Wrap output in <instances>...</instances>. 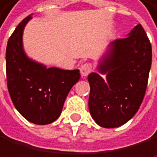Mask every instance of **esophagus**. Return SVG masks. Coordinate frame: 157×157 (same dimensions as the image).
<instances>
[{"label":"esophagus","instance_id":"1","mask_svg":"<svg viewBox=\"0 0 157 157\" xmlns=\"http://www.w3.org/2000/svg\"><path fill=\"white\" fill-rule=\"evenodd\" d=\"M92 71V64L91 63H83V64L80 66V72H81V75L83 77H86L89 73Z\"/></svg>","mask_w":157,"mask_h":157}]
</instances>
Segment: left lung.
<instances>
[{
    "instance_id": "obj_1",
    "label": "left lung",
    "mask_w": 157,
    "mask_h": 157,
    "mask_svg": "<svg viewBox=\"0 0 157 157\" xmlns=\"http://www.w3.org/2000/svg\"><path fill=\"white\" fill-rule=\"evenodd\" d=\"M151 45L141 24L129 36L110 43L98 73L88 76L89 109L98 125L115 128L136 114L146 94L151 65Z\"/></svg>"
}]
</instances>
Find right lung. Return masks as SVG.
<instances>
[{"label": "right lung", "mask_w": 157, "mask_h": 157, "mask_svg": "<svg viewBox=\"0 0 157 157\" xmlns=\"http://www.w3.org/2000/svg\"><path fill=\"white\" fill-rule=\"evenodd\" d=\"M31 17H25L7 41V89L15 108L25 119L37 125H47L59 117L68 93L80 79V71L47 68L26 56L22 34Z\"/></svg>", "instance_id": "obj_1"}]
</instances>
